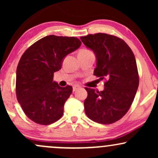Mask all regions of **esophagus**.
<instances>
[{
	"label": "esophagus",
	"instance_id": "1",
	"mask_svg": "<svg viewBox=\"0 0 158 158\" xmlns=\"http://www.w3.org/2000/svg\"><path fill=\"white\" fill-rule=\"evenodd\" d=\"M79 88H80V86H79V85H74L73 87V91H76V90L79 89Z\"/></svg>",
	"mask_w": 158,
	"mask_h": 158
}]
</instances>
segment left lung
Wrapping results in <instances>:
<instances>
[{"label":"left lung","mask_w":158,"mask_h":158,"mask_svg":"<svg viewBox=\"0 0 158 158\" xmlns=\"http://www.w3.org/2000/svg\"><path fill=\"white\" fill-rule=\"evenodd\" d=\"M80 39L96 56L94 75L107 80L102 91L85 88V114L94 122L111 124L127 113L137 93L139 77L135 55L128 45L116 36L97 33Z\"/></svg>","instance_id":"1"}]
</instances>
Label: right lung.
<instances>
[{
	"label": "right lung",
	"mask_w": 158,
	"mask_h": 158,
	"mask_svg": "<svg viewBox=\"0 0 158 158\" xmlns=\"http://www.w3.org/2000/svg\"><path fill=\"white\" fill-rule=\"evenodd\" d=\"M81 43L77 38L48 35L30 46L16 70V96L25 114L38 124L49 125L62 117L64 103L73 91L53 81L65 56Z\"/></svg>",
	"instance_id": "add662e5"
}]
</instances>
